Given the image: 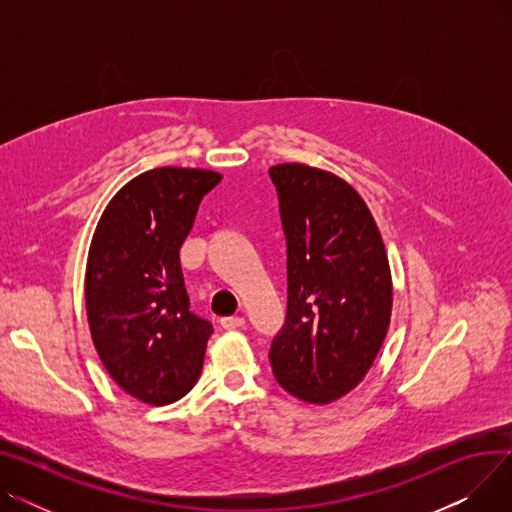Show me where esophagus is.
<instances>
[{
    "instance_id": "34e87169",
    "label": "esophagus",
    "mask_w": 512,
    "mask_h": 512,
    "mask_svg": "<svg viewBox=\"0 0 512 512\" xmlns=\"http://www.w3.org/2000/svg\"><path fill=\"white\" fill-rule=\"evenodd\" d=\"M220 326H222L224 330H238V328L245 326V319L238 317V315H232V317H222V319H220Z\"/></svg>"
}]
</instances>
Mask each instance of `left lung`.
<instances>
[{"instance_id": "obj_1", "label": "left lung", "mask_w": 512, "mask_h": 512, "mask_svg": "<svg viewBox=\"0 0 512 512\" xmlns=\"http://www.w3.org/2000/svg\"><path fill=\"white\" fill-rule=\"evenodd\" d=\"M288 251L286 324L270 348L278 384L305 402L351 392L390 326L392 278L382 234L355 188L305 164L270 168Z\"/></svg>"}]
</instances>
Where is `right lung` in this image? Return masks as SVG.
Segmentation results:
<instances>
[{"label":"right lung","mask_w":512,"mask_h":512,"mask_svg":"<svg viewBox=\"0 0 512 512\" xmlns=\"http://www.w3.org/2000/svg\"><path fill=\"white\" fill-rule=\"evenodd\" d=\"M222 174L155 168L124 184L95 228L85 299L95 351L112 380L147 405L188 394L203 369L207 319L184 288L180 247Z\"/></svg>","instance_id":"1"}]
</instances>
